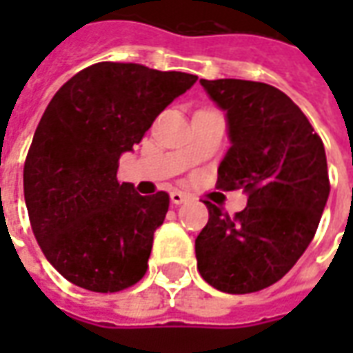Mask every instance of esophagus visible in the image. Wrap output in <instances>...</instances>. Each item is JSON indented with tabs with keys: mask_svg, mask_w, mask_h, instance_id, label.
Listing matches in <instances>:
<instances>
[{
	"mask_svg": "<svg viewBox=\"0 0 353 353\" xmlns=\"http://www.w3.org/2000/svg\"><path fill=\"white\" fill-rule=\"evenodd\" d=\"M170 200H172V204L179 206V204H185V202H189V200H191V196H189L187 192L174 191V192H170Z\"/></svg>",
	"mask_w": 353,
	"mask_h": 353,
	"instance_id": "34e87169",
	"label": "esophagus"
}]
</instances>
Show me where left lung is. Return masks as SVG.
I'll return each mask as SVG.
<instances>
[{"label": "left lung", "instance_id": "obj_1", "mask_svg": "<svg viewBox=\"0 0 353 353\" xmlns=\"http://www.w3.org/2000/svg\"><path fill=\"white\" fill-rule=\"evenodd\" d=\"M200 85L229 126L217 187L242 189L248 206L230 217L204 202L210 219L194 240L199 272L223 293L261 291L293 268L316 234L331 189L323 141L276 87L242 79Z\"/></svg>", "mask_w": 353, "mask_h": 353}]
</instances>
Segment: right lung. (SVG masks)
I'll return each instance as SVG.
<instances>
[{"label":"right lung","instance_id":"add662e5","mask_svg":"<svg viewBox=\"0 0 353 353\" xmlns=\"http://www.w3.org/2000/svg\"><path fill=\"white\" fill-rule=\"evenodd\" d=\"M196 79L98 62L52 96L28 151L24 199L37 244L68 281L115 293L143 278L170 196L119 183V159Z\"/></svg>","mask_w":353,"mask_h":353}]
</instances>
